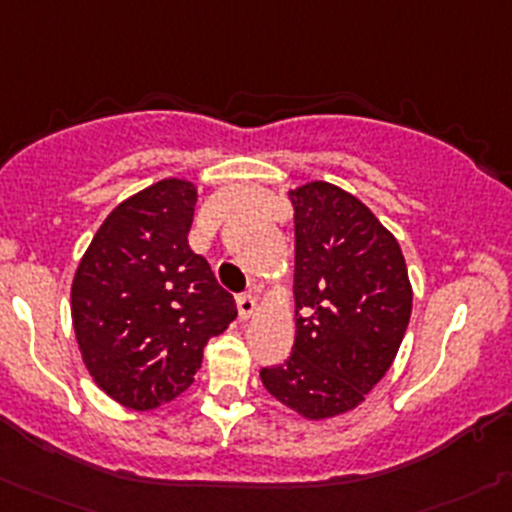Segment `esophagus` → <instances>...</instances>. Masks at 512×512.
I'll list each match as a JSON object with an SVG mask.
<instances>
[{"label":"esophagus","instance_id":"esophagus-1","mask_svg":"<svg viewBox=\"0 0 512 512\" xmlns=\"http://www.w3.org/2000/svg\"><path fill=\"white\" fill-rule=\"evenodd\" d=\"M237 310H240V318L242 321H247L252 313L257 310V298L252 293H242L240 298H237Z\"/></svg>","mask_w":512,"mask_h":512}]
</instances>
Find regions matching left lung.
<instances>
[{"mask_svg":"<svg viewBox=\"0 0 512 512\" xmlns=\"http://www.w3.org/2000/svg\"><path fill=\"white\" fill-rule=\"evenodd\" d=\"M295 209V343L265 389L305 419L358 407L407 333L412 285L394 234L353 194L310 181Z\"/></svg>","mask_w":512,"mask_h":512,"instance_id":"8db88e82","label":"left lung"}]
</instances>
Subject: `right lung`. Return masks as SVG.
I'll return each instance as SVG.
<instances>
[{"instance_id":"add662e5","label":"right lung","mask_w":512,"mask_h":512,"mask_svg":"<svg viewBox=\"0 0 512 512\" xmlns=\"http://www.w3.org/2000/svg\"><path fill=\"white\" fill-rule=\"evenodd\" d=\"M197 189L164 179L118 204L73 280V326L90 376L136 412L176 399L204 346L237 318L234 298L189 247Z\"/></svg>"}]
</instances>
